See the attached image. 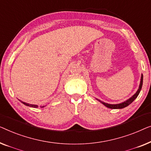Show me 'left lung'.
Instances as JSON below:
<instances>
[{"mask_svg":"<svg viewBox=\"0 0 151 151\" xmlns=\"http://www.w3.org/2000/svg\"><path fill=\"white\" fill-rule=\"evenodd\" d=\"M142 83H143V75H142L141 76V81H140V84H139V88L138 89V90L137 91V92L135 93V94L133 95V96L130 98L129 100H127V101L124 102V103H120V104H116V105H111V104H108V103H104V102L100 101V100L97 99L98 101H99L101 102V103H103L104 105L106 106V107H108V108H110V109H122V108L124 107H126L127 106L130 105V104L132 103V102L134 101V100L136 99L138 96L139 92H140V90H141L142 89Z\"/></svg>","mask_w":151,"mask_h":151,"instance_id":"1","label":"left lung"}]
</instances>
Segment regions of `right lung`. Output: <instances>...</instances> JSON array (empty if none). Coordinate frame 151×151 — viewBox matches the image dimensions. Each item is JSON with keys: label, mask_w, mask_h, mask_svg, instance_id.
<instances>
[{"label": "right lung", "mask_w": 151, "mask_h": 151, "mask_svg": "<svg viewBox=\"0 0 151 151\" xmlns=\"http://www.w3.org/2000/svg\"><path fill=\"white\" fill-rule=\"evenodd\" d=\"M22 103L24 104V105H27V106H29V107H37V105H31V104H29V103H24V102H22ZM44 106H42V107H44Z\"/></svg>", "instance_id": "add662e5"}]
</instances>
